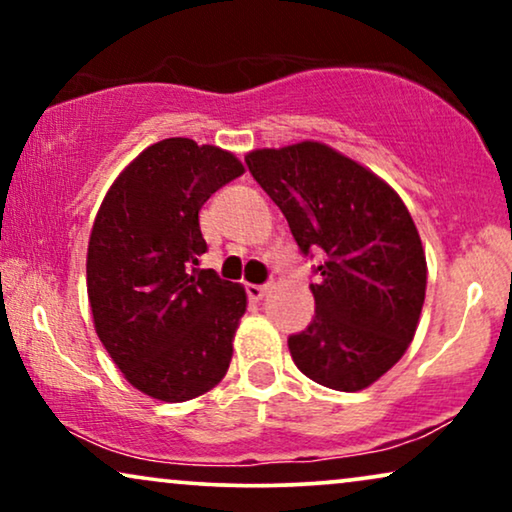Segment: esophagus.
<instances>
[{"instance_id": "obj_1", "label": "esophagus", "mask_w": 512, "mask_h": 512, "mask_svg": "<svg viewBox=\"0 0 512 512\" xmlns=\"http://www.w3.org/2000/svg\"><path fill=\"white\" fill-rule=\"evenodd\" d=\"M268 284H247V296L251 300H263L265 293H268Z\"/></svg>"}]
</instances>
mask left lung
I'll return each instance as SVG.
<instances>
[{"label":"left lung","mask_w":512,"mask_h":512,"mask_svg":"<svg viewBox=\"0 0 512 512\" xmlns=\"http://www.w3.org/2000/svg\"><path fill=\"white\" fill-rule=\"evenodd\" d=\"M289 221L305 256L321 251L312 324L289 338L298 370L359 391L394 368L415 338L426 256L415 221L387 181L319 142L244 158Z\"/></svg>","instance_id":"obj_1"}]
</instances>
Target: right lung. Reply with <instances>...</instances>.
Instances as JSON below:
<instances>
[{
  "label": "right lung",
  "mask_w": 512,
  "mask_h": 512,
  "mask_svg": "<svg viewBox=\"0 0 512 512\" xmlns=\"http://www.w3.org/2000/svg\"><path fill=\"white\" fill-rule=\"evenodd\" d=\"M244 174L233 153L170 137L144 149L104 195L88 242V300L104 349L132 387L165 403L216 387L233 359L247 293L214 270L200 209Z\"/></svg>",
  "instance_id": "add662e5"
}]
</instances>
